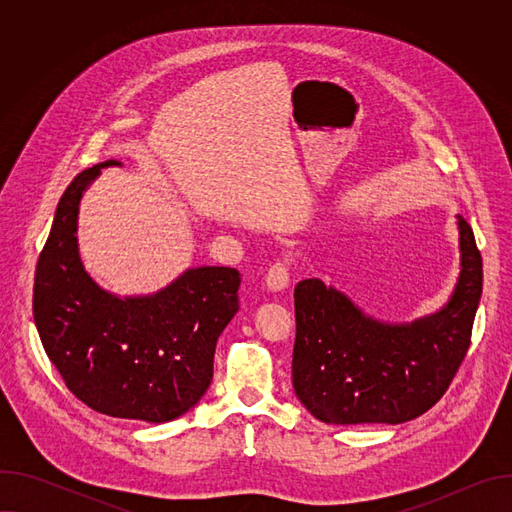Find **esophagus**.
<instances>
[{"instance_id":"34e87169","label":"esophagus","mask_w":512,"mask_h":512,"mask_svg":"<svg viewBox=\"0 0 512 512\" xmlns=\"http://www.w3.org/2000/svg\"><path fill=\"white\" fill-rule=\"evenodd\" d=\"M287 283H289V271L285 263H275L265 275V285L269 291H283Z\"/></svg>"}]
</instances>
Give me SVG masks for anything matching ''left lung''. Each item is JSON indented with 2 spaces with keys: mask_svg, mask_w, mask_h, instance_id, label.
<instances>
[{
  "mask_svg": "<svg viewBox=\"0 0 512 512\" xmlns=\"http://www.w3.org/2000/svg\"><path fill=\"white\" fill-rule=\"evenodd\" d=\"M460 273L444 306L411 322L364 312L312 277L296 285L291 381L300 403L332 425L403 423L446 393L470 346L482 296V257L458 214Z\"/></svg>",
  "mask_w": 512,
  "mask_h": 512,
  "instance_id": "obj_1",
  "label": "left lung"
}]
</instances>
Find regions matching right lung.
<instances>
[{
    "instance_id": "add662e5",
    "label": "right lung",
    "mask_w": 512,
    "mask_h": 512,
    "mask_svg": "<svg viewBox=\"0 0 512 512\" xmlns=\"http://www.w3.org/2000/svg\"><path fill=\"white\" fill-rule=\"evenodd\" d=\"M107 160L64 190L34 279V322L66 387L91 409L145 423L188 413L208 391L216 340L239 312L233 267H190L154 294L117 296L85 269L79 210Z\"/></svg>"
}]
</instances>
